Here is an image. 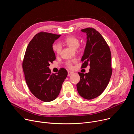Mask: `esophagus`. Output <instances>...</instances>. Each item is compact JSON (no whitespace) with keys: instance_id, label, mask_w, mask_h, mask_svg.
I'll list each match as a JSON object with an SVG mask.
<instances>
[{"instance_id":"esophagus-1","label":"esophagus","mask_w":134,"mask_h":134,"mask_svg":"<svg viewBox=\"0 0 134 134\" xmlns=\"http://www.w3.org/2000/svg\"><path fill=\"white\" fill-rule=\"evenodd\" d=\"M72 74H73V72H72L71 71H68V76H70V75H71Z\"/></svg>"}]
</instances>
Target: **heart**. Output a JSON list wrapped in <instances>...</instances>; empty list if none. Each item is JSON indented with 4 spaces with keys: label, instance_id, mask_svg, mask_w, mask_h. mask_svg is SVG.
Listing matches in <instances>:
<instances>
[{
    "label": "heart",
    "instance_id": "b5f03b06",
    "mask_svg": "<svg viewBox=\"0 0 134 134\" xmlns=\"http://www.w3.org/2000/svg\"><path fill=\"white\" fill-rule=\"evenodd\" d=\"M63 41L65 44L72 49H77L80 44V42L78 38L72 35L66 37ZM52 49L55 53L58 54L60 52L61 47L59 43H54L52 44ZM75 62H76L75 60H69L66 63V65L68 68H71L72 64Z\"/></svg>",
    "mask_w": 134,
    "mask_h": 134
}]
</instances>
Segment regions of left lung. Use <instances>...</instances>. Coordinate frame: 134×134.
<instances>
[{
	"label": "left lung",
	"instance_id": "1",
	"mask_svg": "<svg viewBox=\"0 0 134 134\" xmlns=\"http://www.w3.org/2000/svg\"><path fill=\"white\" fill-rule=\"evenodd\" d=\"M87 34V41L82 58L81 68L90 65V71L79 72L80 81L76 85L82 97L91 100L100 95L107 87L112 69L110 48L101 34L92 27L81 30Z\"/></svg>",
	"mask_w": 134,
	"mask_h": 134
}]
</instances>
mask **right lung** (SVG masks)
Returning a JSON list of instances; mask_svg holds the SVG:
<instances>
[{
    "instance_id": "add662e5",
    "label": "right lung",
    "mask_w": 134,
    "mask_h": 134,
    "mask_svg": "<svg viewBox=\"0 0 134 134\" xmlns=\"http://www.w3.org/2000/svg\"><path fill=\"white\" fill-rule=\"evenodd\" d=\"M60 35L41 32L34 35L26 48L22 63L26 83L31 92L43 102H50L58 96L68 72L62 68L51 74L50 63L55 60L52 46Z\"/></svg>"
}]
</instances>
